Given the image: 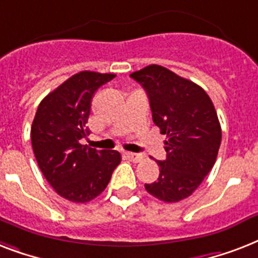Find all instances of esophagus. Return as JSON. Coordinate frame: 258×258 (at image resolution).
<instances>
[{
  "label": "esophagus",
  "instance_id": "34e87169",
  "mask_svg": "<svg viewBox=\"0 0 258 258\" xmlns=\"http://www.w3.org/2000/svg\"><path fill=\"white\" fill-rule=\"evenodd\" d=\"M126 157L129 158V160H132L133 162H139V161H141L142 158H144V156L140 153H131V152H127Z\"/></svg>",
  "mask_w": 258,
  "mask_h": 258
}]
</instances>
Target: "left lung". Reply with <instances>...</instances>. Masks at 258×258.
Returning <instances> with one entry per match:
<instances>
[{
	"label": "left lung",
	"mask_w": 258,
	"mask_h": 258,
	"mask_svg": "<svg viewBox=\"0 0 258 258\" xmlns=\"http://www.w3.org/2000/svg\"><path fill=\"white\" fill-rule=\"evenodd\" d=\"M149 97L153 122L165 141L166 158L157 161V181L146 191L165 203L186 199L213 168L221 144V125L211 97L195 82L160 65L131 74Z\"/></svg>",
	"instance_id": "left-lung-1"
}]
</instances>
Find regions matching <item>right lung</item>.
Instances as JSON below:
<instances>
[{
	"mask_svg": "<svg viewBox=\"0 0 258 258\" xmlns=\"http://www.w3.org/2000/svg\"><path fill=\"white\" fill-rule=\"evenodd\" d=\"M116 77L112 73L80 72L41 101L32 123V146L41 172L61 197L88 203L108 186L121 162L116 150L82 145L96 90Z\"/></svg>",
	"mask_w": 258,
	"mask_h": 258,
	"instance_id": "right-lung-1",
	"label": "right lung"
}]
</instances>
